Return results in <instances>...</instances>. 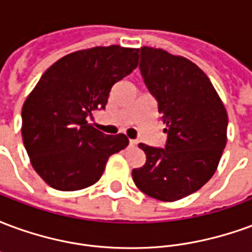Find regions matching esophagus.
<instances>
[{
	"label": "esophagus",
	"instance_id": "obj_1",
	"mask_svg": "<svg viewBox=\"0 0 252 252\" xmlns=\"http://www.w3.org/2000/svg\"><path fill=\"white\" fill-rule=\"evenodd\" d=\"M129 146H131V147H136L137 142L136 140H129Z\"/></svg>",
	"mask_w": 252,
	"mask_h": 252
}]
</instances>
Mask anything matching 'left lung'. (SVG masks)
<instances>
[{"label": "left lung", "instance_id": "8db88e82", "mask_svg": "<svg viewBox=\"0 0 252 252\" xmlns=\"http://www.w3.org/2000/svg\"><path fill=\"white\" fill-rule=\"evenodd\" d=\"M139 67L169 137L166 148L139 144L147 160L132 170V178L144 194L173 202L216 173L227 144V109L205 72L186 58L142 47Z\"/></svg>", "mask_w": 252, "mask_h": 252}]
</instances>
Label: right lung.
Listing matches in <instances>:
<instances>
[{"label":"right lung","mask_w":252,"mask_h":252,"mask_svg":"<svg viewBox=\"0 0 252 252\" xmlns=\"http://www.w3.org/2000/svg\"><path fill=\"white\" fill-rule=\"evenodd\" d=\"M139 48L93 47L71 52L41 75L23 105L21 135L31 164L47 185L74 191L94 185L110 155L128 146L88 123L109 92L137 67Z\"/></svg>","instance_id":"right-lung-1"}]
</instances>
